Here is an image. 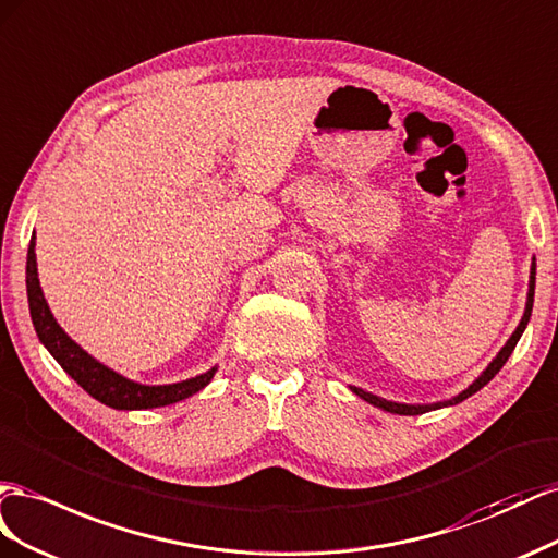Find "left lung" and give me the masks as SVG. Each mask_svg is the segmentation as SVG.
<instances>
[{"label":"left lung","instance_id":"left-lung-1","mask_svg":"<svg viewBox=\"0 0 558 558\" xmlns=\"http://www.w3.org/2000/svg\"><path fill=\"white\" fill-rule=\"evenodd\" d=\"M533 294H535V264H533V268H531V284H529V304H526V313H523V317H521V323H519L517 331L512 333V337H509V341L505 343V348L500 350L498 357L488 364V369H486L480 378H476L474 384H472L468 390H463V392H460V395L456 397V400H451L449 404H458V402L468 400L470 395H474L476 390H482V388L488 384V380L502 369V364L507 362V357H509V355H512V350L517 348V341L521 339L523 329H526V325H529V320H531ZM353 392H355V395H360L364 402H369V404H374V407H378V409H384V411H390V413H400V416H418V413H425V411H433V409L444 407V404H433V407H407V404H397V402H386V400H380V397H374V395L364 392V390H360V388H353Z\"/></svg>","mask_w":558,"mask_h":558}]
</instances>
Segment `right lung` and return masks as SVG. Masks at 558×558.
<instances>
[{"label":"right lung","mask_w":558,"mask_h":558,"mask_svg":"<svg viewBox=\"0 0 558 558\" xmlns=\"http://www.w3.org/2000/svg\"><path fill=\"white\" fill-rule=\"evenodd\" d=\"M27 301H29L32 325L37 329L39 341L49 348V353L58 360L60 367L65 369L78 386H82L90 397H95V400L111 409H154V407L174 404L208 386L210 378L215 376V369H210L196 378L182 380V384L140 386L129 378L119 376L117 372L107 369L98 360H93L86 350L78 348L68 333L60 329V325L53 320L49 306H46V299L41 294L39 278H37L35 235H32L29 250H27Z\"/></svg>","instance_id":"right-lung-1"}]
</instances>
